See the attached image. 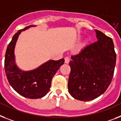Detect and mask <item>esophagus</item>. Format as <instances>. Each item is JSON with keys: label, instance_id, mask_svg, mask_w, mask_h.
Masks as SVG:
<instances>
[{"label": "esophagus", "instance_id": "obj_1", "mask_svg": "<svg viewBox=\"0 0 121 121\" xmlns=\"http://www.w3.org/2000/svg\"><path fill=\"white\" fill-rule=\"evenodd\" d=\"M69 61H70V57H65V63L68 64V63L69 62Z\"/></svg>", "mask_w": 121, "mask_h": 121}]
</instances>
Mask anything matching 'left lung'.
<instances>
[{"label":"left lung","mask_w":121,"mask_h":121,"mask_svg":"<svg viewBox=\"0 0 121 121\" xmlns=\"http://www.w3.org/2000/svg\"><path fill=\"white\" fill-rule=\"evenodd\" d=\"M97 41L72 56L68 90L75 99L90 101L105 92L114 75L116 61L112 39L95 30Z\"/></svg>","instance_id":"obj_1"}]
</instances>
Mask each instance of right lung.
Segmentation results:
<instances>
[{"label": "right lung", "mask_w": 121, "mask_h": 121, "mask_svg": "<svg viewBox=\"0 0 121 121\" xmlns=\"http://www.w3.org/2000/svg\"><path fill=\"white\" fill-rule=\"evenodd\" d=\"M18 31L9 44L5 56L4 67L6 76L11 86L24 97L30 99L41 98L49 91L51 81L57 70L64 64L65 60H51L31 71H22L15 62L14 48L21 31L30 27Z\"/></svg>", "instance_id": "obj_1"}]
</instances>
